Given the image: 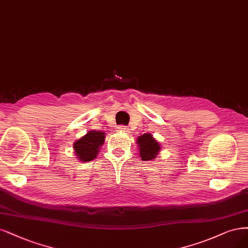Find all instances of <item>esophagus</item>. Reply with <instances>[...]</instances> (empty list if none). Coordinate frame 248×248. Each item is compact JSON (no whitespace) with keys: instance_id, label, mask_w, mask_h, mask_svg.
Masks as SVG:
<instances>
[{"instance_id":"obj_1","label":"esophagus","mask_w":248,"mask_h":248,"mask_svg":"<svg viewBox=\"0 0 248 248\" xmlns=\"http://www.w3.org/2000/svg\"><path fill=\"white\" fill-rule=\"evenodd\" d=\"M118 130L121 131V132H125V133H129V128H127L126 126H120L118 127Z\"/></svg>"}]
</instances>
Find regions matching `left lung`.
Wrapping results in <instances>:
<instances>
[{
    "mask_svg": "<svg viewBox=\"0 0 248 248\" xmlns=\"http://www.w3.org/2000/svg\"><path fill=\"white\" fill-rule=\"evenodd\" d=\"M136 143L139 144L140 155L142 161H151L155 159L161 150L160 143L150 133H144L143 135L139 136V139L136 140Z\"/></svg>",
    "mask_w": 248,
    "mask_h": 248,
    "instance_id": "8db88e82",
    "label": "left lung"
}]
</instances>
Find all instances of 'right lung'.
Masks as SVG:
<instances>
[{"mask_svg":"<svg viewBox=\"0 0 248 248\" xmlns=\"http://www.w3.org/2000/svg\"><path fill=\"white\" fill-rule=\"evenodd\" d=\"M106 133L102 131L91 130L83 138L74 143V150L77 158L83 163L95 159L99 152L100 146L105 142Z\"/></svg>","mask_w":248,"mask_h":248,"instance_id":"add662e5","label":"right lung"}]
</instances>
